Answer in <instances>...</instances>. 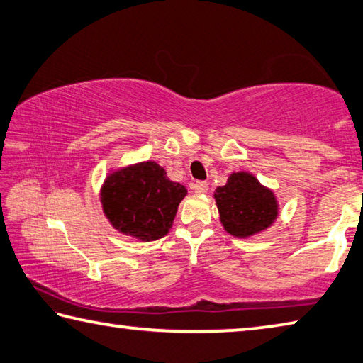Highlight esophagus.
<instances>
[{
  "label": "esophagus",
  "mask_w": 363,
  "mask_h": 363,
  "mask_svg": "<svg viewBox=\"0 0 363 363\" xmlns=\"http://www.w3.org/2000/svg\"><path fill=\"white\" fill-rule=\"evenodd\" d=\"M192 189H194V192H195L196 195H203V194H206V192H208L209 186H208V182L199 181V182H195V184H194Z\"/></svg>",
  "instance_id": "esophagus-1"
}]
</instances>
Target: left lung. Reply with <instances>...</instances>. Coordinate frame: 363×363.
<instances>
[{
    "label": "left lung",
    "mask_w": 363,
    "mask_h": 363,
    "mask_svg": "<svg viewBox=\"0 0 363 363\" xmlns=\"http://www.w3.org/2000/svg\"><path fill=\"white\" fill-rule=\"evenodd\" d=\"M223 230L235 238H250L265 232L279 217V203L272 189L249 171L228 176L225 186L214 190Z\"/></svg>",
    "instance_id": "left-lung-1"
}]
</instances>
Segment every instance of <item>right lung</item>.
Returning <instances> with one entry per match:
<instances>
[{
  "mask_svg": "<svg viewBox=\"0 0 363 363\" xmlns=\"http://www.w3.org/2000/svg\"><path fill=\"white\" fill-rule=\"evenodd\" d=\"M187 189L169 181L157 162L111 169L100 190L103 213L118 233L138 241L163 238L173 227Z\"/></svg>",
  "mask_w": 363,
  "mask_h": 363,
  "instance_id": "add662e5",
  "label": "right lung"
}]
</instances>
